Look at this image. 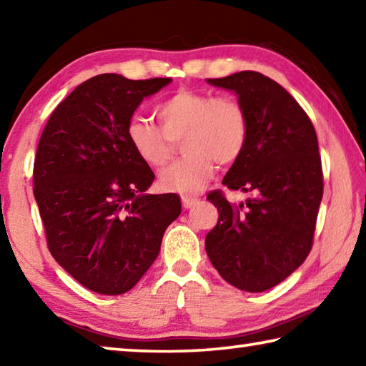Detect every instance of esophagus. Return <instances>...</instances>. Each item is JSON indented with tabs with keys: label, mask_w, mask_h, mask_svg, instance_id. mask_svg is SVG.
Listing matches in <instances>:
<instances>
[{
	"label": "esophagus",
	"mask_w": 366,
	"mask_h": 366,
	"mask_svg": "<svg viewBox=\"0 0 366 366\" xmlns=\"http://www.w3.org/2000/svg\"><path fill=\"white\" fill-rule=\"evenodd\" d=\"M198 203V200L197 198H190V197H182V207L185 208V209H189V208H192V207H195Z\"/></svg>",
	"instance_id": "obj_1"
}]
</instances>
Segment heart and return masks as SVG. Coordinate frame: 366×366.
Instances as JSON below:
<instances>
[{"label":"heart","instance_id":"1","mask_svg":"<svg viewBox=\"0 0 366 366\" xmlns=\"http://www.w3.org/2000/svg\"><path fill=\"white\" fill-rule=\"evenodd\" d=\"M161 129L142 117H132L126 137L137 157L152 168H163L171 159L174 144L182 140L185 157L159 174L166 192L192 195L213 177L214 161L235 163L249 140V116L232 97H212L181 89L158 104Z\"/></svg>","mask_w":366,"mask_h":366}]
</instances>
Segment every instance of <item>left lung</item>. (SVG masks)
Instances as JSON below:
<instances>
[{"label": "left lung", "instance_id": "1", "mask_svg": "<svg viewBox=\"0 0 366 366\" xmlns=\"http://www.w3.org/2000/svg\"><path fill=\"white\" fill-rule=\"evenodd\" d=\"M208 84L237 95L249 116V140L222 184L252 194L229 203L208 195L219 218L207 234L208 258L221 277L245 292L277 286L305 262L323 198L317 132L286 89L255 71Z\"/></svg>", "mask_w": 366, "mask_h": 366}]
</instances>
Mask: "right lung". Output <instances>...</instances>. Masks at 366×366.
I'll return each instance as SVG.
<instances>
[{
	"mask_svg": "<svg viewBox=\"0 0 366 366\" xmlns=\"http://www.w3.org/2000/svg\"><path fill=\"white\" fill-rule=\"evenodd\" d=\"M168 84V77H92L58 104L40 137L34 195L48 249L97 294L131 290L157 259L166 227L181 214L176 194H145L154 174L126 137L144 98Z\"/></svg>",
	"mask_w": 366,
	"mask_h": 366,
	"instance_id": "right-lung-1",
	"label": "right lung"
}]
</instances>
